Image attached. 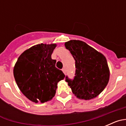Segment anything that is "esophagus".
Instances as JSON below:
<instances>
[{
  "label": "esophagus",
  "instance_id": "obj_1",
  "mask_svg": "<svg viewBox=\"0 0 126 126\" xmlns=\"http://www.w3.org/2000/svg\"><path fill=\"white\" fill-rule=\"evenodd\" d=\"M62 71H63V73L65 74V73H66V69H65V67H64V68L62 69Z\"/></svg>",
  "mask_w": 126,
  "mask_h": 126
}]
</instances>
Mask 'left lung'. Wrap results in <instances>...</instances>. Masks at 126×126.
<instances>
[{"label":"left lung","instance_id":"8db88e82","mask_svg":"<svg viewBox=\"0 0 126 126\" xmlns=\"http://www.w3.org/2000/svg\"><path fill=\"white\" fill-rule=\"evenodd\" d=\"M65 47L75 60V76L65 77L73 93L83 100L96 97L106 87L110 76L105 56L83 41L70 40Z\"/></svg>","mask_w":126,"mask_h":126}]
</instances>
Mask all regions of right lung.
<instances>
[{"instance_id":"1","label":"right lung","mask_w":126,"mask_h":126,"mask_svg":"<svg viewBox=\"0 0 126 126\" xmlns=\"http://www.w3.org/2000/svg\"><path fill=\"white\" fill-rule=\"evenodd\" d=\"M55 44H38L24 51L17 59L14 76L21 92L35 103H44L55 96L58 82L65 75L55 67L51 55Z\"/></svg>"}]
</instances>
